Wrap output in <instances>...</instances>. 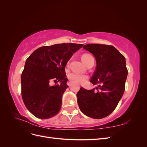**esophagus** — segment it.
<instances>
[{"instance_id":"34e87169","label":"esophagus","mask_w":147,"mask_h":147,"mask_svg":"<svg viewBox=\"0 0 147 147\" xmlns=\"http://www.w3.org/2000/svg\"><path fill=\"white\" fill-rule=\"evenodd\" d=\"M71 83H71V82H70V81H69V82H67V84L68 86H70V84H71Z\"/></svg>"}]
</instances>
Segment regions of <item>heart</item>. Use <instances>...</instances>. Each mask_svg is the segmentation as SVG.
I'll return each instance as SVG.
<instances>
[{"label": "heart", "instance_id": "b5f03b06", "mask_svg": "<svg viewBox=\"0 0 147 147\" xmlns=\"http://www.w3.org/2000/svg\"><path fill=\"white\" fill-rule=\"evenodd\" d=\"M92 57L89 54H84L82 56V59L83 63L86 65L90 59ZM69 78L73 82H80L83 83L87 80L88 77L86 75L80 74L77 73H71L69 75Z\"/></svg>", "mask_w": 147, "mask_h": 147}]
</instances>
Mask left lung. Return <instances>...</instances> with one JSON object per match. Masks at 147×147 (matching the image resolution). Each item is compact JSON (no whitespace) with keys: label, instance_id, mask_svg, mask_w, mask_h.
<instances>
[{"label":"left lung","instance_id":"obj_1","mask_svg":"<svg viewBox=\"0 0 147 147\" xmlns=\"http://www.w3.org/2000/svg\"><path fill=\"white\" fill-rule=\"evenodd\" d=\"M83 48L96 57L90 82L97 86L91 90L80 88L77 94L78 106L86 116L101 119L113 112L123 95L127 76L125 57L112 45L89 43Z\"/></svg>","mask_w":147,"mask_h":147}]
</instances>
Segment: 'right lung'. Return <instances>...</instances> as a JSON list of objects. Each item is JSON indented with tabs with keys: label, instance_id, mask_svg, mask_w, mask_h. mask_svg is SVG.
Returning <instances> with one entry per match:
<instances>
[{
	"label": "right lung",
	"instance_id": "right-lung-1",
	"mask_svg": "<svg viewBox=\"0 0 147 147\" xmlns=\"http://www.w3.org/2000/svg\"><path fill=\"white\" fill-rule=\"evenodd\" d=\"M83 45L61 43L44 46L26 59L21 74V95L26 108L35 117L48 119L59 113L62 96L68 88L65 65L74 53ZM51 80L61 83L51 87Z\"/></svg>",
	"mask_w": 147,
	"mask_h": 147
}]
</instances>
